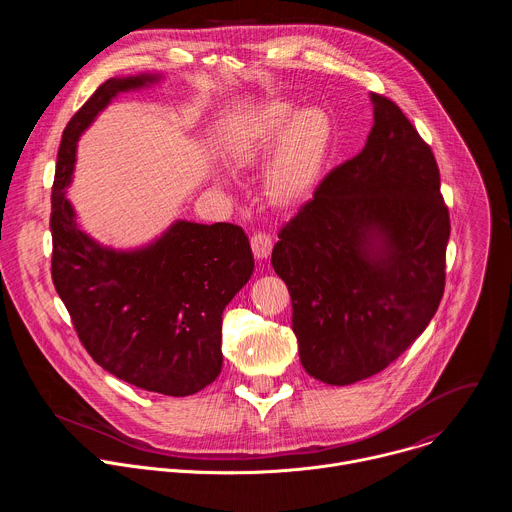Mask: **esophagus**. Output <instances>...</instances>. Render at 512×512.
Masks as SVG:
<instances>
[{
  "label": "esophagus",
  "instance_id": "esophagus-1",
  "mask_svg": "<svg viewBox=\"0 0 512 512\" xmlns=\"http://www.w3.org/2000/svg\"><path fill=\"white\" fill-rule=\"evenodd\" d=\"M251 249H253V255L257 257V259H267L269 257V253H271V249H273V239H271V235H267V233H255L253 237H251Z\"/></svg>",
  "mask_w": 512,
  "mask_h": 512
}]
</instances>
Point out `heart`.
Instances as JSON below:
<instances>
[{
  "label": "heart",
  "instance_id": "obj_1",
  "mask_svg": "<svg viewBox=\"0 0 512 512\" xmlns=\"http://www.w3.org/2000/svg\"><path fill=\"white\" fill-rule=\"evenodd\" d=\"M287 101H271L249 117L231 145L239 168L263 158L277 139L265 174V192L277 204L298 202L314 186L330 145V121L320 109L294 113Z\"/></svg>",
  "mask_w": 512,
  "mask_h": 512
}]
</instances>
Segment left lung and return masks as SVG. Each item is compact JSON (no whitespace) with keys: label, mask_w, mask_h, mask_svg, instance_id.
<instances>
[{"label":"left lung","mask_w":512,"mask_h":512,"mask_svg":"<svg viewBox=\"0 0 512 512\" xmlns=\"http://www.w3.org/2000/svg\"><path fill=\"white\" fill-rule=\"evenodd\" d=\"M371 101L367 145L320 182L271 253L302 367L328 385L387 369L425 330L446 287L450 212L433 152L391 99Z\"/></svg>","instance_id":"obj_1"}]
</instances>
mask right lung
Listing matches in <instances>:
<instances>
[{
	"label": "right lung",
	"instance_id": "1",
	"mask_svg": "<svg viewBox=\"0 0 512 512\" xmlns=\"http://www.w3.org/2000/svg\"><path fill=\"white\" fill-rule=\"evenodd\" d=\"M154 81H105L64 127L52 184V281L99 367L143 391L186 397L221 375L223 310L255 267L245 231L178 221L148 247L113 251L79 229L64 198L81 133L117 93Z\"/></svg>",
	"mask_w": 512,
	"mask_h": 512
}]
</instances>
